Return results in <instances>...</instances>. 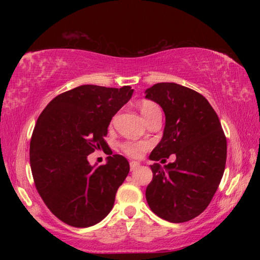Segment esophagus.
Masks as SVG:
<instances>
[{
  "label": "esophagus",
  "mask_w": 260,
  "mask_h": 260,
  "mask_svg": "<svg viewBox=\"0 0 260 260\" xmlns=\"http://www.w3.org/2000/svg\"><path fill=\"white\" fill-rule=\"evenodd\" d=\"M131 171H135L140 166L139 161H131Z\"/></svg>",
  "instance_id": "1"
}]
</instances>
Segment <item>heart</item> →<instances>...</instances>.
<instances>
[{"instance_id": "b5f03b06", "label": "heart", "mask_w": 260, "mask_h": 260, "mask_svg": "<svg viewBox=\"0 0 260 260\" xmlns=\"http://www.w3.org/2000/svg\"><path fill=\"white\" fill-rule=\"evenodd\" d=\"M140 111L142 113L146 122L149 119H151L152 117H155L156 114H161L160 108L155 102H151V101H142L140 103ZM121 149L127 156L132 158H138L146 150L147 144L143 142H132V141H128V142L122 143Z\"/></svg>"}]
</instances>
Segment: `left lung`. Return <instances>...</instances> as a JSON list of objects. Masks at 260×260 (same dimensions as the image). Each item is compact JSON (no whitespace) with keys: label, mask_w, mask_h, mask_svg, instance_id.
I'll return each mask as SVG.
<instances>
[{"label":"left lung","mask_w":260,"mask_h":260,"mask_svg":"<svg viewBox=\"0 0 260 260\" xmlns=\"http://www.w3.org/2000/svg\"><path fill=\"white\" fill-rule=\"evenodd\" d=\"M146 99L159 104L165 113L162 138L149 158L164 164L175 156L167 165H150L148 205L170 222L189 221L208 208L221 181L226 136L208 100L190 88L159 82L148 88Z\"/></svg>","instance_id":"left-lung-1"}]
</instances>
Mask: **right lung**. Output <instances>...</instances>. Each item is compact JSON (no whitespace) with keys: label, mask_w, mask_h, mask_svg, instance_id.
I'll return each mask as SVG.
<instances>
[{"label":"right lung","mask_w":260,"mask_h":260,"mask_svg":"<svg viewBox=\"0 0 260 260\" xmlns=\"http://www.w3.org/2000/svg\"><path fill=\"white\" fill-rule=\"evenodd\" d=\"M133 91L129 86H79L56 96L38 118L29 144L35 187L48 209L70 226H94L113 208L128 160L111 151L107 164L91 166L87 156L108 148L110 121Z\"/></svg>","instance_id":"obj_1"}]
</instances>
